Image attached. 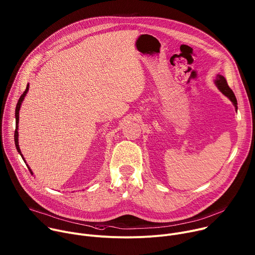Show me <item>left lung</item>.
I'll return each instance as SVG.
<instances>
[{
    "label": "left lung",
    "instance_id": "1",
    "mask_svg": "<svg viewBox=\"0 0 255 255\" xmlns=\"http://www.w3.org/2000/svg\"><path fill=\"white\" fill-rule=\"evenodd\" d=\"M214 83L216 85V87L218 88V90H219L224 96H226L231 102L232 104L234 105L235 107V110L237 111V100L235 98V95L234 93L232 92V90L229 88L228 84H227V81L225 80V78L221 75H217L216 76V79L214 80Z\"/></svg>",
    "mask_w": 255,
    "mask_h": 255
}]
</instances>
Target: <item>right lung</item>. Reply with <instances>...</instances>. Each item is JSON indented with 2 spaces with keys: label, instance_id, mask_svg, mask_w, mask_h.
<instances>
[{
  "label": "right lung",
  "instance_id": "right-lung-1",
  "mask_svg": "<svg viewBox=\"0 0 255 255\" xmlns=\"http://www.w3.org/2000/svg\"><path fill=\"white\" fill-rule=\"evenodd\" d=\"M28 90H29V84L27 85V87H26V90H25V92L22 94V96L20 97V99H19V101H18V103H17V106H16V110H15V118H16V129H15V134H14V139H15V145H16V148H17V151L20 153V155H21V157L23 158V160L25 161V158H24V156H23V154L21 153V150H20V147H19V133H18V124H19V111H20V108H21V105H22V103H23V101H24V99H25V96L27 95V93H28ZM25 163H26V165H27V167H28V169L30 170V172L33 174V171L31 170V168L29 167V165L27 164V162L25 161Z\"/></svg>",
  "mask_w": 255,
  "mask_h": 255
}]
</instances>
